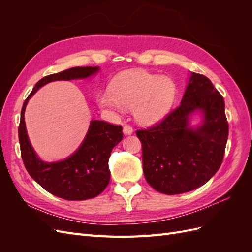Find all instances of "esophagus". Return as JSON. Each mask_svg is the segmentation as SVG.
I'll return each instance as SVG.
<instances>
[{"label": "esophagus", "mask_w": 252, "mask_h": 252, "mask_svg": "<svg viewBox=\"0 0 252 252\" xmlns=\"http://www.w3.org/2000/svg\"><path fill=\"white\" fill-rule=\"evenodd\" d=\"M132 132H133V129H132L131 126L125 125V126L123 127V133H124L125 135H130V134H132Z\"/></svg>", "instance_id": "1"}]
</instances>
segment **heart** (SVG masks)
Wrapping results in <instances>:
<instances>
[{
    "instance_id": "obj_1",
    "label": "heart",
    "mask_w": 252,
    "mask_h": 252,
    "mask_svg": "<svg viewBox=\"0 0 252 252\" xmlns=\"http://www.w3.org/2000/svg\"><path fill=\"white\" fill-rule=\"evenodd\" d=\"M177 84L167 75L143 70L125 72L97 94V104L112 113L132 108L135 120L151 125L169 112L177 96Z\"/></svg>"
}]
</instances>
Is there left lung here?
<instances>
[{
	"label": "left lung",
	"mask_w": 252,
	"mask_h": 252,
	"mask_svg": "<svg viewBox=\"0 0 252 252\" xmlns=\"http://www.w3.org/2000/svg\"><path fill=\"white\" fill-rule=\"evenodd\" d=\"M195 114L200 121L192 126ZM136 135L148 184L169 195L191 191L206 184L222 164L228 139L224 98L208 78L190 72L179 107Z\"/></svg>",
	"instance_id": "left-lung-1"
}]
</instances>
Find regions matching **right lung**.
I'll use <instances>...</instances> for the list:
<instances>
[{"instance_id":"right-lung-1","label":"right lung","mask_w":252,"mask_h":252,"mask_svg":"<svg viewBox=\"0 0 252 252\" xmlns=\"http://www.w3.org/2000/svg\"><path fill=\"white\" fill-rule=\"evenodd\" d=\"M98 71V66L72 67L47 75L35 84L21 111L19 141L28 173L46 191L68 201L93 199L107 187L110 180L108 161L112 149L123 139L122 127L91 120L85 138L72 155L61 161L45 162L30 143L25 124V109L32 96L46 84L55 81L85 80Z\"/></svg>"}]
</instances>
